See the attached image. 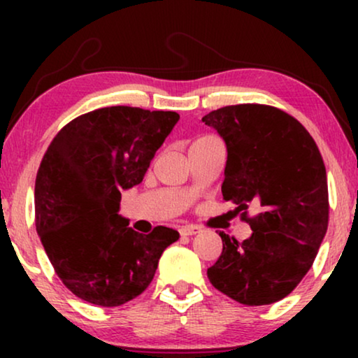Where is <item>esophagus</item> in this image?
Listing matches in <instances>:
<instances>
[{
	"instance_id": "1",
	"label": "esophagus",
	"mask_w": 358,
	"mask_h": 358,
	"mask_svg": "<svg viewBox=\"0 0 358 358\" xmlns=\"http://www.w3.org/2000/svg\"><path fill=\"white\" fill-rule=\"evenodd\" d=\"M202 231V228L197 227V224H184V227L179 228V233L182 236H192V234H197Z\"/></svg>"
}]
</instances>
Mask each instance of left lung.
Returning a JSON list of instances; mask_svg holds the SVG:
<instances>
[{"instance_id":"obj_1","label":"left lung","mask_w":358,"mask_h":358,"mask_svg":"<svg viewBox=\"0 0 358 358\" xmlns=\"http://www.w3.org/2000/svg\"><path fill=\"white\" fill-rule=\"evenodd\" d=\"M202 120L227 143L223 199L252 229L243 243L220 231L223 251L208 280L243 305H271L295 290L327 231L324 161L305 127L277 107L227 106ZM249 204L259 208L252 217Z\"/></svg>"}]
</instances>
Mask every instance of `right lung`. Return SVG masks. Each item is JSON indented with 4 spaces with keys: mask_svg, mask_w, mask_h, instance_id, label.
<instances>
[{
    "mask_svg": "<svg viewBox=\"0 0 358 358\" xmlns=\"http://www.w3.org/2000/svg\"><path fill=\"white\" fill-rule=\"evenodd\" d=\"M179 114L102 107L73 119L52 140L36 178V228L57 275L92 305L134 300L153 280L173 228L148 234L119 215L122 190L143 180Z\"/></svg>",
    "mask_w": 358,
    "mask_h": 358,
    "instance_id": "right-lung-1",
    "label": "right lung"
}]
</instances>
